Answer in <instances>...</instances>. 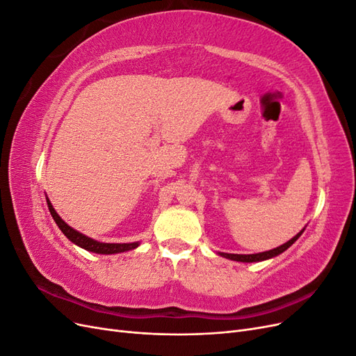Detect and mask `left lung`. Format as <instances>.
I'll return each instance as SVG.
<instances>
[{
    "instance_id": "1",
    "label": "left lung",
    "mask_w": 356,
    "mask_h": 356,
    "mask_svg": "<svg viewBox=\"0 0 356 356\" xmlns=\"http://www.w3.org/2000/svg\"><path fill=\"white\" fill-rule=\"evenodd\" d=\"M305 229L298 232L293 239H289L286 243L281 245L275 248V250H270V251H264V252H258V254H227V252H218L221 257L224 258H229V260H233V261H242V263H255V261H264V260H268V258H273L279 254H282L284 251H286L288 248L293 245L301 234H303Z\"/></svg>"
}]
</instances>
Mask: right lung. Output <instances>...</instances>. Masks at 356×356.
Instances as JSON below:
<instances>
[{
	"label": "right lung",
	"mask_w": 356,
	"mask_h": 356,
	"mask_svg": "<svg viewBox=\"0 0 356 356\" xmlns=\"http://www.w3.org/2000/svg\"><path fill=\"white\" fill-rule=\"evenodd\" d=\"M47 199V207H49V211L51 213L53 220H55V222L58 224V227L60 229V232L67 236V238L75 243L77 246L83 248V250L86 251H90V252H96V254H118V252H126V251H131V250H135V248L139 246V242H132V243H104V242H98L95 241L92 238H88V236L74 230L72 227H70V225L63 221L58 212L55 211V208H53V204L50 203L49 197Z\"/></svg>",
	"instance_id": "obj_1"
}]
</instances>
